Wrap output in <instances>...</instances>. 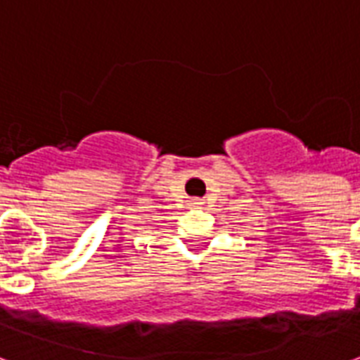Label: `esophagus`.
Returning <instances> with one entry per match:
<instances>
[{
    "label": "esophagus",
    "mask_w": 360,
    "mask_h": 360,
    "mask_svg": "<svg viewBox=\"0 0 360 360\" xmlns=\"http://www.w3.org/2000/svg\"><path fill=\"white\" fill-rule=\"evenodd\" d=\"M188 204H191V206H195V208H200L204 202L200 200V198H193V200H188Z\"/></svg>",
    "instance_id": "1"
}]
</instances>
